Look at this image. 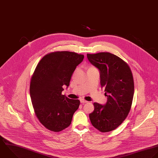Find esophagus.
<instances>
[{
	"label": "esophagus",
	"instance_id": "esophagus-1",
	"mask_svg": "<svg viewBox=\"0 0 158 158\" xmlns=\"http://www.w3.org/2000/svg\"><path fill=\"white\" fill-rule=\"evenodd\" d=\"M80 101H81V103H82V104H84V103H86L88 102L87 101H86V100H84V99H81Z\"/></svg>",
	"mask_w": 158,
	"mask_h": 158
}]
</instances>
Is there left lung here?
Listing matches in <instances>:
<instances>
[{
	"instance_id": "8db88e82",
	"label": "left lung",
	"mask_w": 158,
	"mask_h": 158,
	"mask_svg": "<svg viewBox=\"0 0 158 158\" xmlns=\"http://www.w3.org/2000/svg\"><path fill=\"white\" fill-rule=\"evenodd\" d=\"M87 56L100 70L101 87L108 97L105 106L94 103V111L89 114L91 123L101 132L114 131L123 123L131 109L134 93L131 69L123 60L109 52L88 53Z\"/></svg>"
}]
</instances>
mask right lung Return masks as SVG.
<instances>
[{"mask_svg": "<svg viewBox=\"0 0 158 158\" xmlns=\"http://www.w3.org/2000/svg\"><path fill=\"white\" fill-rule=\"evenodd\" d=\"M84 55L57 51L45 55L37 64L30 82V95L34 113L48 130L60 132L69 127L80 101L61 92L69 85L71 76Z\"/></svg>", "mask_w": 158, "mask_h": 158, "instance_id": "obj_1", "label": "right lung"}]
</instances>
